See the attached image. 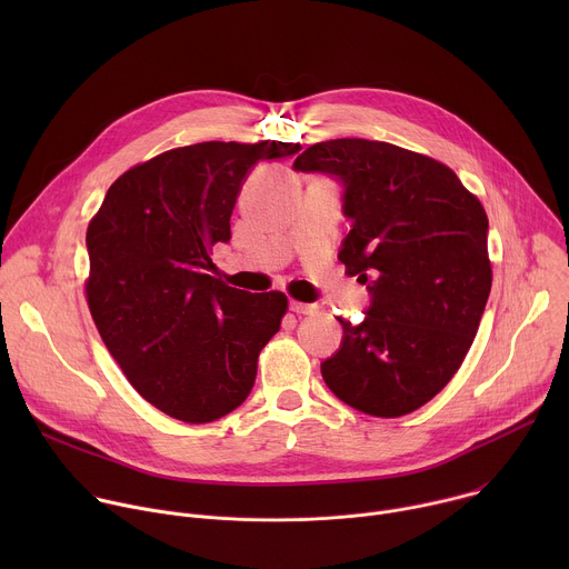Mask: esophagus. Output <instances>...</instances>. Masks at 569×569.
<instances>
[{"label":"esophagus","instance_id":"34e87169","mask_svg":"<svg viewBox=\"0 0 569 569\" xmlns=\"http://www.w3.org/2000/svg\"><path fill=\"white\" fill-rule=\"evenodd\" d=\"M290 310L297 312V315H312V312H317V306H315V303H303V301L292 299V301H290Z\"/></svg>","mask_w":569,"mask_h":569}]
</instances>
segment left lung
<instances>
[{
  "label": "left lung",
  "instance_id": "obj_1",
  "mask_svg": "<svg viewBox=\"0 0 569 569\" xmlns=\"http://www.w3.org/2000/svg\"><path fill=\"white\" fill-rule=\"evenodd\" d=\"M295 169L342 180L353 227L338 259L360 283L373 274L367 317H338L342 347L321 378L369 417L410 415L452 380L475 340L493 283L489 218L452 169L387 141H319Z\"/></svg>",
  "mask_w": 569,
  "mask_h": 569
}]
</instances>
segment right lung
<instances>
[{
    "mask_svg": "<svg viewBox=\"0 0 569 569\" xmlns=\"http://www.w3.org/2000/svg\"><path fill=\"white\" fill-rule=\"evenodd\" d=\"M286 141H202L128 169L88 227L86 297L128 382L159 412L211 423L254 387L261 349L288 297L246 292L209 274V248L231 238L242 180Z\"/></svg>",
    "mask_w": 569,
    "mask_h": 569,
    "instance_id": "right-lung-1",
    "label": "right lung"
}]
</instances>
